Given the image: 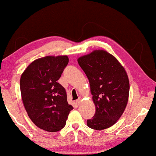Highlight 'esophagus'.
Listing matches in <instances>:
<instances>
[{
  "label": "esophagus",
  "instance_id": "obj_1",
  "mask_svg": "<svg viewBox=\"0 0 156 156\" xmlns=\"http://www.w3.org/2000/svg\"><path fill=\"white\" fill-rule=\"evenodd\" d=\"M81 97L79 98L78 99L76 100V104H77V105H80V103H81Z\"/></svg>",
  "mask_w": 156,
  "mask_h": 156
}]
</instances>
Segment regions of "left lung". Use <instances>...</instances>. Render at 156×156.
<instances>
[{
	"mask_svg": "<svg viewBox=\"0 0 156 156\" xmlns=\"http://www.w3.org/2000/svg\"><path fill=\"white\" fill-rule=\"evenodd\" d=\"M78 63L89 80L95 114L87 126L97 130L111 127L118 121L128 103V75L117 59L104 50H96L79 58Z\"/></svg>",
	"mask_w": 156,
	"mask_h": 156,
	"instance_id": "8db88e82",
	"label": "left lung"
}]
</instances>
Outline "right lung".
<instances>
[{"instance_id": "1", "label": "right lung", "mask_w": 156, "mask_h": 156, "mask_svg": "<svg viewBox=\"0 0 156 156\" xmlns=\"http://www.w3.org/2000/svg\"><path fill=\"white\" fill-rule=\"evenodd\" d=\"M67 56H46L32 62L20 80L21 98L28 116L38 128L57 132L66 126L73 107L57 82L68 63Z\"/></svg>"}]
</instances>
